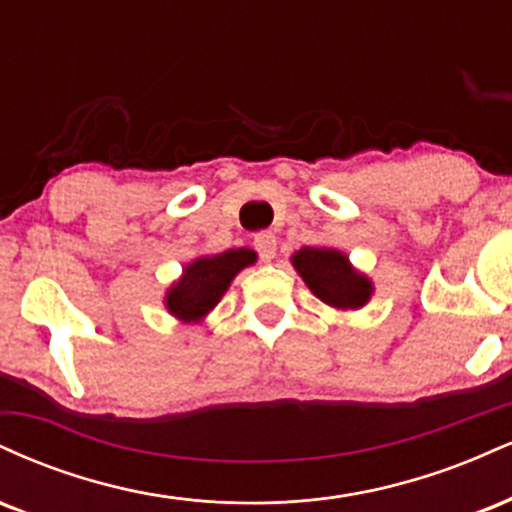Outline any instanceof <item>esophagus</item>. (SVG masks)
Instances as JSON below:
<instances>
[{"mask_svg": "<svg viewBox=\"0 0 512 512\" xmlns=\"http://www.w3.org/2000/svg\"><path fill=\"white\" fill-rule=\"evenodd\" d=\"M255 250L262 262H272L276 257V236L269 231H262L255 236Z\"/></svg>", "mask_w": 512, "mask_h": 512, "instance_id": "esophagus-1", "label": "esophagus"}]
</instances>
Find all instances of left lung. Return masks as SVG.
<instances>
[{
  "instance_id": "1",
  "label": "left lung",
  "mask_w": 512,
  "mask_h": 512,
  "mask_svg": "<svg viewBox=\"0 0 512 512\" xmlns=\"http://www.w3.org/2000/svg\"><path fill=\"white\" fill-rule=\"evenodd\" d=\"M293 267L320 301L339 310H356L370 298V281L351 267L339 250L303 248L293 255Z\"/></svg>"
}]
</instances>
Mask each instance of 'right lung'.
<instances>
[{"label":"right lung","mask_w":512,"mask_h":512,"mask_svg":"<svg viewBox=\"0 0 512 512\" xmlns=\"http://www.w3.org/2000/svg\"><path fill=\"white\" fill-rule=\"evenodd\" d=\"M255 260L257 255L248 248L226 250L214 257H199L187 264L182 279L168 291V310L180 320H199L221 301L233 276Z\"/></svg>","instance_id":"1"}]
</instances>
